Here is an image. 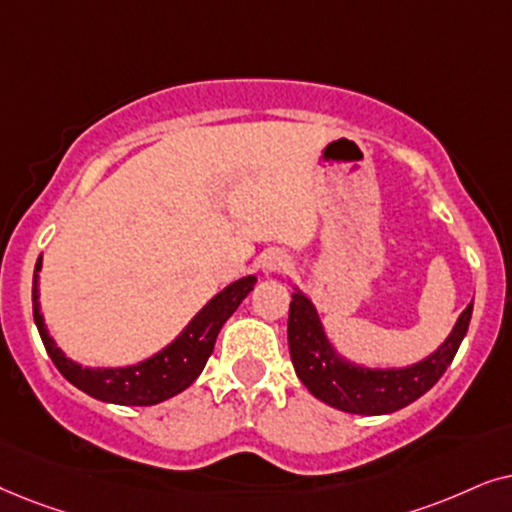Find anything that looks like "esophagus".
Returning <instances> with one entry per match:
<instances>
[{
  "label": "esophagus",
  "instance_id": "1",
  "mask_svg": "<svg viewBox=\"0 0 512 512\" xmlns=\"http://www.w3.org/2000/svg\"><path fill=\"white\" fill-rule=\"evenodd\" d=\"M262 269L267 274H276V271H288L290 269V257L281 250H269L262 255Z\"/></svg>",
  "mask_w": 512,
  "mask_h": 512
}]
</instances>
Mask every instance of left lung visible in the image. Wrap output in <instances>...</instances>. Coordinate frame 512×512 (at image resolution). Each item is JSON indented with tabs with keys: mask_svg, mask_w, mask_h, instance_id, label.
Returning <instances> with one entry per match:
<instances>
[{
	"mask_svg": "<svg viewBox=\"0 0 512 512\" xmlns=\"http://www.w3.org/2000/svg\"><path fill=\"white\" fill-rule=\"evenodd\" d=\"M473 302L456 320L449 337L431 356L407 367H365L342 358L325 335V327L311 299L295 288L288 316L290 358L297 377L311 395L325 405L349 414H391L403 410L426 391L452 363L468 332Z\"/></svg>",
	"mask_w": 512,
	"mask_h": 512,
	"instance_id": "obj_1",
	"label": "left lung"
}]
</instances>
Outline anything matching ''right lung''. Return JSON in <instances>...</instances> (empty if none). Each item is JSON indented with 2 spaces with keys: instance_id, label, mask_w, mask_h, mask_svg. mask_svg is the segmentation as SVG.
<instances>
[{
  "instance_id": "add662e5",
  "label": "right lung",
  "mask_w": 512,
  "mask_h": 512,
  "mask_svg": "<svg viewBox=\"0 0 512 512\" xmlns=\"http://www.w3.org/2000/svg\"><path fill=\"white\" fill-rule=\"evenodd\" d=\"M39 271H42V257L34 264L32 278V313L37 323L39 337L46 346V353L58 367L60 374L95 400L126 407L156 405L173 398L185 388L194 384L206 367L210 353L215 349V339L220 335L222 325L238 309V304L248 297L252 285L257 283L255 276L238 278L227 285L222 292L210 299L196 316L189 320L185 330L170 342L166 349L154 353L152 358L142 360L138 365L128 367H84L67 358L58 349L53 337L44 325L42 306H39Z\"/></svg>"
}]
</instances>
